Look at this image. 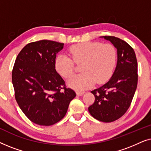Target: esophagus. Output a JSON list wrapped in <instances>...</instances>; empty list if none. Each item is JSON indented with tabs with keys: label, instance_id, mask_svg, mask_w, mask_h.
Here are the masks:
<instances>
[{
	"label": "esophagus",
	"instance_id": "34e87169",
	"mask_svg": "<svg viewBox=\"0 0 151 151\" xmlns=\"http://www.w3.org/2000/svg\"><path fill=\"white\" fill-rule=\"evenodd\" d=\"M84 93V92H81V91H77V92H76V94H77V96H82Z\"/></svg>",
	"mask_w": 151,
	"mask_h": 151
}]
</instances>
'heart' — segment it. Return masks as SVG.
Masks as SVG:
<instances>
[{
	"label": "heart",
	"instance_id": "b5f03b06",
	"mask_svg": "<svg viewBox=\"0 0 151 151\" xmlns=\"http://www.w3.org/2000/svg\"><path fill=\"white\" fill-rule=\"evenodd\" d=\"M69 52L76 64L82 63L80 67L82 73L70 78L68 81L70 87L82 91L91 87L96 82L104 83L112 76L117 60L116 49L112 45L82 42L70 47ZM73 61L66 55H58L54 62L55 70L63 77L69 78L74 70Z\"/></svg>",
	"mask_w": 151,
	"mask_h": 151
}]
</instances>
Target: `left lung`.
<instances>
[{
  "mask_svg": "<svg viewBox=\"0 0 151 151\" xmlns=\"http://www.w3.org/2000/svg\"><path fill=\"white\" fill-rule=\"evenodd\" d=\"M117 49V61L110 80L91 91L95 102L88 107L90 114L103 122L120 118L129 108L137 85V62L133 49L120 38L102 36Z\"/></svg>",
  "mask_w": 151,
  "mask_h": 151,
  "instance_id": "obj_1",
  "label": "left lung"
}]
</instances>
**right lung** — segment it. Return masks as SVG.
Returning <instances> with one entry per match:
<instances>
[{"label":"right lung","mask_w":151,"mask_h":151,"mask_svg":"<svg viewBox=\"0 0 151 151\" xmlns=\"http://www.w3.org/2000/svg\"><path fill=\"white\" fill-rule=\"evenodd\" d=\"M64 43L42 40L29 43L18 53L12 71L15 98L32 122L51 126L60 121L76 96L57 73L54 62Z\"/></svg>","instance_id":"1"}]
</instances>
